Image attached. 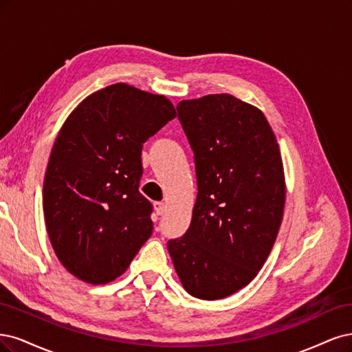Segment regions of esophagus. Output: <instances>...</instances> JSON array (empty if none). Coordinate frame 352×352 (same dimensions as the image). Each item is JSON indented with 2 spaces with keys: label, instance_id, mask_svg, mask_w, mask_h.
<instances>
[{
  "label": "esophagus",
  "instance_id": "1",
  "mask_svg": "<svg viewBox=\"0 0 352 352\" xmlns=\"http://www.w3.org/2000/svg\"><path fill=\"white\" fill-rule=\"evenodd\" d=\"M165 209H166V206H165L164 201H156V203H155V212H156L157 214H162V213L165 212Z\"/></svg>",
  "mask_w": 352,
  "mask_h": 352
}]
</instances>
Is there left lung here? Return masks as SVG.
<instances>
[{
  "mask_svg": "<svg viewBox=\"0 0 352 352\" xmlns=\"http://www.w3.org/2000/svg\"><path fill=\"white\" fill-rule=\"evenodd\" d=\"M197 199L187 232L168 241L190 296L221 300L250 283L275 244L285 206L279 146L258 108L221 94L181 100Z\"/></svg>",
  "mask_w": 352,
  "mask_h": 352,
  "instance_id": "left-lung-1",
  "label": "left lung"
}]
</instances>
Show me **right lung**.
I'll list each match as a JSON object with an SVG mask.
<instances>
[{
    "mask_svg": "<svg viewBox=\"0 0 352 352\" xmlns=\"http://www.w3.org/2000/svg\"><path fill=\"white\" fill-rule=\"evenodd\" d=\"M175 117L164 95L117 83L89 95L63 124L45 173L43 217L56 257L76 278L114 280L149 240L142 147Z\"/></svg>",
    "mask_w": 352,
    "mask_h": 352,
    "instance_id": "right-lung-1",
    "label": "right lung"
}]
</instances>
